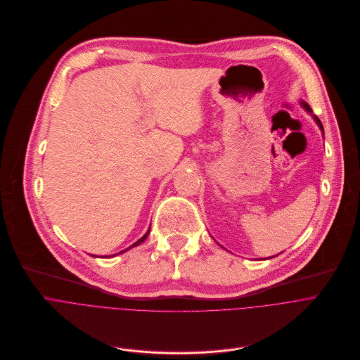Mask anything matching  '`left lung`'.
Returning a JSON list of instances; mask_svg holds the SVG:
<instances>
[{
  "instance_id": "left-lung-1",
  "label": "left lung",
  "mask_w": 360,
  "mask_h": 360,
  "mask_svg": "<svg viewBox=\"0 0 360 360\" xmlns=\"http://www.w3.org/2000/svg\"><path fill=\"white\" fill-rule=\"evenodd\" d=\"M301 107L308 112V114H311L313 115V118H314V122L319 124V127H320V130H321V133H323V136H324V129H323V124H321V122H320V118L316 115V114H313V110H311V107L305 103V101H301ZM274 257V256H272ZM271 259V257H269Z\"/></svg>"
}]
</instances>
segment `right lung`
<instances>
[{"instance_id":"right-lung-1","label":"right lung","mask_w":360,"mask_h":360,"mask_svg":"<svg viewBox=\"0 0 360 360\" xmlns=\"http://www.w3.org/2000/svg\"><path fill=\"white\" fill-rule=\"evenodd\" d=\"M149 231H150V227H149V230L146 231V234H145V236H143L141 238H139V240H137L136 243H133V245H131L130 248H127V249H124V250H122V252H118V253H115V255H112V256H117V255H120V253H124V252H127L129 249H131V248H134V246H139L140 243H143V242H145V240H146V237L149 236ZM91 256H92V255H91ZM95 257H97V256H95ZM108 257H111V256H108Z\"/></svg>"}]
</instances>
